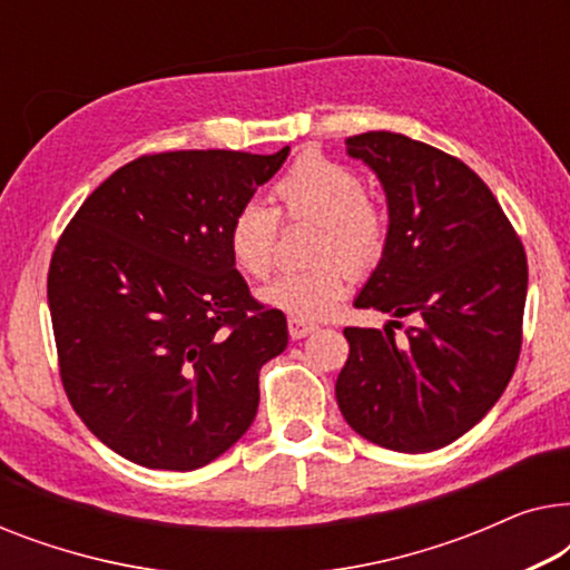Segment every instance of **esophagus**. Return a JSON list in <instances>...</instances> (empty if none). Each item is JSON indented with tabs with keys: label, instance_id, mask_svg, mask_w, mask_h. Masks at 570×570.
I'll use <instances>...</instances> for the list:
<instances>
[{
	"label": "esophagus",
	"instance_id": "obj_1",
	"mask_svg": "<svg viewBox=\"0 0 570 570\" xmlns=\"http://www.w3.org/2000/svg\"><path fill=\"white\" fill-rule=\"evenodd\" d=\"M287 332H291L293 340H303L308 337L311 332H316V324L301 322V318H287Z\"/></svg>",
	"mask_w": 570,
	"mask_h": 570
}]
</instances>
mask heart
I'll return each instance as SVG.
<instances>
[{
  "label": "heart",
  "instance_id": "heart-1",
  "mask_svg": "<svg viewBox=\"0 0 570 570\" xmlns=\"http://www.w3.org/2000/svg\"><path fill=\"white\" fill-rule=\"evenodd\" d=\"M279 215L322 225L308 269L283 272L259 291L264 306L301 322L326 318L347 295L350 271L363 272L379 262L386 246L389 220L384 207L365 197L363 178L353 168L306 155L275 184ZM279 217L275 209L246 202L233 215L228 248L236 267L248 277H267L275 267Z\"/></svg>",
  "mask_w": 570,
  "mask_h": 570
}]
</instances>
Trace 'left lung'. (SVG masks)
<instances>
[{"instance_id":"1","label":"left lung","mask_w":570,"mask_h":570,"mask_svg":"<svg viewBox=\"0 0 570 570\" xmlns=\"http://www.w3.org/2000/svg\"><path fill=\"white\" fill-rule=\"evenodd\" d=\"M386 194L379 267L355 298L394 318L347 326L337 376L347 425L379 446L423 454L449 446L501 400L517 368L527 254L485 181L454 155L394 131L345 139ZM416 324L393 340L395 318Z\"/></svg>"}]
</instances>
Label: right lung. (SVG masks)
Wrapping results in <instances>:
<instances>
[{
    "mask_svg": "<svg viewBox=\"0 0 570 570\" xmlns=\"http://www.w3.org/2000/svg\"><path fill=\"white\" fill-rule=\"evenodd\" d=\"M287 153L142 155L61 233L49 267L61 384L129 462L197 470L254 423L259 371L287 347V322L248 293L228 228Z\"/></svg>",
    "mask_w": 570,
    "mask_h": 570,
    "instance_id": "1",
    "label": "right lung"
}]
</instances>
